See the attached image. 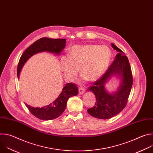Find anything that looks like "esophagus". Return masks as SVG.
Wrapping results in <instances>:
<instances>
[{"label": "esophagus", "instance_id": "obj_1", "mask_svg": "<svg viewBox=\"0 0 153 153\" xmlns=\"http://www.w3.org/2000/svg\"><path fill=\"white\" fill-rule=\"evenodd\" d=\"M85 92V88L83 87H80L79 88V93L80 95H82Z\"/></svg>", "mask_w": 153, "mask_h": 153}]
</instances>
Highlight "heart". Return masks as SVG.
<instances>
[{"instance_id":"heart-1","label":"heart","mask_w":153,"mask_h":153,"mask_svg":"<svg viewBox=\"0 0 153 153\" xmlns=\"http://www.w3.org/2000/svg\"><path fill=\"white\" fill-rule=\"evenodd\" d=\"M111 56L110 48L105 45H76L70 48L69 55L61 57L60 66L65 78L70 82L76 79L79 68L82 79L95 81L105 72Z\"/></svg>"}]
</instances>
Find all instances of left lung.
<instances>
[{"instance_id": "obj_1", "label": "left lung", "mask_w": 153, "mask_h": 153, "mask_svg": "<svg viewBox=\"0 0 153 153\" xmlns=\"http://www.w3.org/2000/svg\"><path fill=\"white\" fill-rule=\"evenodd\" d=\"M112 48L118 51L115 59L105 73L93 86L87 89L96 97V104L87 111L91 116L101 119H110L120 113L125 107L133 85V77L128 57L113 43ZM118 80L116 91L110 92L105 84L112 77Z\"/></svg>"}]
</instances>
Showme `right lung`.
<instances>
[{
    "mask_svg": "<svg viewBox=\"0 0 153 153\" xmlns=\"http://www.w3.org/2000/svg\"><path fill=\"white\" fill-rule=\"evenodd\" d=\"M66 39H63L43 37L34 42L24 52L20 58L17 70L18 79H19L22 69L30 57L36 54L44 51L59 56L66 45ZM77 93L78 88L76 85L74 83H68L65 85L58 97L50 104L41 108H35L26 103L25 105L31 113L37 118L43 120H50L59 117L66 108L68 99L77 96Z\"/></svg>",
    "mask_w": 153,
    "mask_h": 153,
    "instance_id": "add662e5",
    "label": "right lung"
}]
</instances>
